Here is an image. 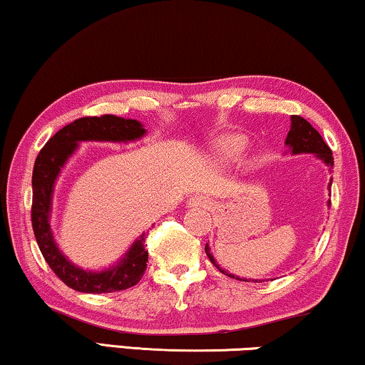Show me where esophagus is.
Instances as JSON below:
<instances>
[{
  "instance_id": "obj_1",
  "label": "esophagus",
  "mask_w": 365,
  "mask_h": 365,
  "mask_svg": "<svg viewBox=\"0 0 365 365\" xmlns=\"http://www.w3.org/2000/svg\"><path fill=\"white\" fill-rule=\"evenodd\" d=\"M210 204H212L210 202V199L204 194H195L187 200V207H191V209H207V207H210Z\"/></svg>"
}]
</instances>
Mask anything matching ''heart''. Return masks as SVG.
Returning <instances> with one entry per match:
<instances>
[{
  "mask_svg": "<svg viewBox=\"0 0 365 365\" xmlns=\"http://www.w3.org/2000/svg\"><path fill=\"white\" fill-rule=\"evenodd\" d=\"M245 140L239 135H225L215 141V151L222 158H227V160H232V158H237L242 155V151L245 150Z\"/></svg>",
  "mask_w": 365,
  "mask_h": 365,
  "instance_id": "obj_1",
  "label": "heart"
}]
</instances>
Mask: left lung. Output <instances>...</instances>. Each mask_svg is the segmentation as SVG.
I'll list each match as a JSON object with an SVG mask.
<instances>
[{"label":"left lung","instance_id":"left-lung-1","mask_svg":"<svg viewBox=\"0 0 365 365\" xmlns=\"http://www.w3.org/2000/svg\"><path fill=\"white\" fill-rule=\"evenodd\" d=\"M284 143L288 145L293 155H299V153H313V155L318 156L319 160H323L329 168L334 166V158H332L331 148L324 143L323 136H321L318 131L311 126V123H308V121H306L303 117H299V115H292V128L288 131L287 141H284ZM329 189H331V182H329ZM327 204L331 205V200ZM205 253H207L209 260L212 262L222 273L229 274L230 278L240 279V282H250V279L247 278L242 279L239 277H235V274L222 270L217 263H215V258L212 257V253H210L209 245H205ZM252 282H257V279H252Z\"/></svg>","mask_w":365,"mask_h":365}]
</instances>
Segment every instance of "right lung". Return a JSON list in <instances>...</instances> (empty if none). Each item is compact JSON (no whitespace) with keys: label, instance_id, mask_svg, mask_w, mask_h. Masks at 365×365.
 Segmentation results:
<instances>
[{"label":"right lung","instance_id":"right-lung-1","mask_svg":"<svg viewBox=\"0 0 365 365\" xmlns=\"http://www.w3.org/2000/svg\"><path fill=\"white\" fill-rule=\"evenodd\" d=\"M146 133L136 120H126L115 115L83 117L57 131L39 151L33 171V207L31 220L36 242L51 270L68 288L82 293H113L128 289L140 282L146 270L148 250L143 245L145 234L133 242L130 250L117 265L102 272H86L68 262L52 237L49 217L52 207L54 182L61 168L66 165L81 141H113L126 143L141 138Z\"/></svg>","mask_w":365,"mask_h":365}]
</instances>
